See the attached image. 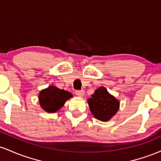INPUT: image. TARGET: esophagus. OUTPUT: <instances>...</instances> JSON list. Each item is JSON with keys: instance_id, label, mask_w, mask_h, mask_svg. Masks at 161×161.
I'll return each mask as SVG.
<instances>
[{"instance_id": "34e87169", "label": "esophagus", "mask_w": 161, "mask_h": 161, "mask_svg": "<svg viewBox=\"0 0 161 161\" xmlns=\"http://www.w3.org/2000/svg\"><path fill=\"white\" fill-rule=\"evenodd\" d=\"M75 95L79 96V97H82V96L85 95L84 90H75Z\"/></svg>"}]
</instances>
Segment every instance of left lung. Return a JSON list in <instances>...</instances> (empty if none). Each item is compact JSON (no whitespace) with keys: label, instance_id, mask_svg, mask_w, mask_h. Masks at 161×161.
I'll use <instances>...</instances> for the list:
<instances>
[{"label":"left lung","instance_id":"1","mask_svg":"<svg viewBox=\"0 0 161 161\" xmlns=\"http://www.w3.org/2000/svg\"><path fill=\"white\" fill-rule=\"evenodd\" d=\"M88 104L96 119L108 121L117 112L119 103L104 87H100L88 100Z\"/></svg>","mask_w":161,"mask_h":161}]
</instances>
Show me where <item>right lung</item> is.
<instances>
[{
    "mask_svg": "<svg viewBox=\"0 0 161 161\" xmlns=\"http://www.w3.org/2000/svg\"><path fill=\"white\" fill-rule=\"evenodd\" d=\"M69 97H72V94L69 92L52 86L41 91L39 103L45 111L54 113L61 108Z\"/></svg>",
    "mask_w": 161,
    "mask_h": 161,
    "instance_id": "right-lung-1",
    "label": "right lung"
}]
</instances>
